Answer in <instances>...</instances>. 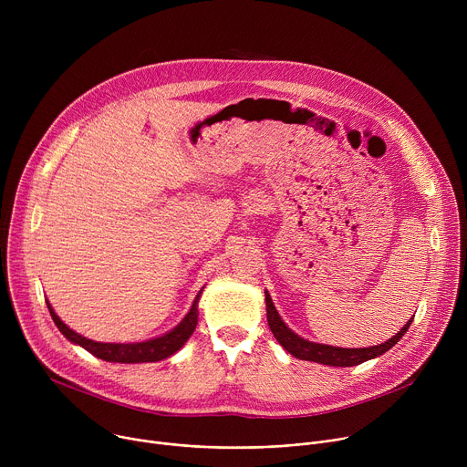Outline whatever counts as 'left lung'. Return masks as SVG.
<instances>
[{
	"label": "left lung",
	"instance_id": "left-lung-1",
	"mask_svg": "<svg viewBox=\"0 0 467 467\" xmlns=\"http://www.w3.org/2000/svg\"><path fill=\"white\" fill-rule=\"evenodd\" d=\"M265 296V316H268V325L270 330L274 332L275 340L296 358L299 360H308V362H317L325 366H335V368H349V366H358L366 360L377 358L384 355L388 349H391L399 340L403 338L405 332L409 330L410 323L414 321V316L405 323V327L397 332L395 337H391L388 342L371 346V348H360V349H346V348H335V346H325V344H316L308 342L303 337L296 335V332L283 321L279 316L268 290L264 292Z\"/></svg>",
	"mask_w": 467,
	"mask_h": 467
}]
</instances>
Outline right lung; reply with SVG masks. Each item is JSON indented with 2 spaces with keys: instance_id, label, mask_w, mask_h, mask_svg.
Segmentation results:
<instances>
[{
  "instance_id": "1",
  "label": "right lung",
  "mask_w": 467,
  "mask_h": 467,
  "mask_svg": "<svg viewBox=\"0 0 467 467\" xmlns=\"http://www.w3.org/2000/svg\"><path fill=\"white\" fill-rule=\"evenodd\" d=\"M202 292H203V288L199 290V294L195 296L188 314L171 330L164 332L162 337L150 338V340H144V342H130V344H103V342H94L90 338H85V337L78 335L76 330H72L55 314L49 301H46V305L49 308V314H51L57 328L62 332L64 338H68L72 344L81 346L83 349H87L94 357H98L101 360H107V362L140 364V362L164 360V358L171 357L173 353H177L188 342V338L192 337V332L195 330V325H197V314H199L197 312V303H199V297H202Z\"/></svg>"
}]
</instances>
